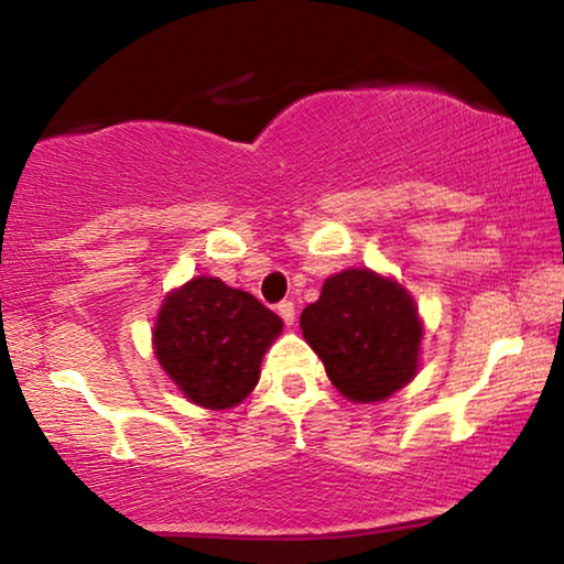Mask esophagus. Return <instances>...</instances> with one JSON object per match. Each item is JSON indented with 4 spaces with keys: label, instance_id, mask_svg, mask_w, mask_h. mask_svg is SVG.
<instances>
[{
    "label": "esophagus",
    "instance_id": "esophagus-1",
    "mask_svg": "<svg viewBox=\"0 0 564 564\" xmlns=\"http://www.w3.org/2000/svg\"><path fill=\"white\" fill-rule=\"evenodd\" d=\"M276 313L282 315V321L288 323V326L295 323V303H292V300H282V303L276 305Z\"/></svg>",
    "mask_w": 564,
    "mask_h": 564
}]
</instances>
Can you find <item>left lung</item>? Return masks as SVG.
<instances>
[{
    "label": "left lung",
    "mask_w": 564,
    "mask_h": 564,
    "mask_svg": "<svg viewBox=\"0 0 564 564\" xmlns=\"http://www.w3.org/2000/svg\"><path fill=\"white\" fill-rule=\"evenodd\" d=\"M300 328L330 382L354 403L384 400L419 367L423 328L411 295L369 269L328 276L318 303L300 315Z\"/></svg>",
    "instance_id": "left-lung-1"
}]
</instances>
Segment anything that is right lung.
I'll return each instance as SVG.
<instances>
[{"mask_svg": "<svg viewBox=\"0 0 564 564\" xmlns=\"http://www.w3.org/2000/svg\"><path fill=\"white\" fill-rule=\"evenodd\" d=\"M282 318L243 290L195 276L161 305L153 349L192 403L223 411L249 395Z\"/></svg>", "mask_w": 564, "mask_h": 564, "instance_id": "add662e5", "label": "right lung"}]
</instances>
